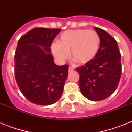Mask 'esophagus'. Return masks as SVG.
Listing matches in <instances>:
<instances>
[{"label": "esophagus", "mask_w": 132, "mask_h": 132, "mask_svg": "<svg viewBox=\"0 0 132 132\" xmlns=\"http://www.w3.org/2000/svg\"><path fill=\"white\" fill-rule=\"evenodd\" d=\"M72 70H74V68L72 66H69L68 67V72H72Z\"/></svg>", "instance_id": "esophagus-1"}]
</instances>
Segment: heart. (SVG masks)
I'll return each instance as SVG.
<instances>
[{"label": "heart", "mask_w": 132, "mask_h": 132, "mask_svg": "<svg viewBox=\"0 0 132 132\" xmlns=\"http://www.w3.org/2000/svg\"><path fill=\"white\" fill-rule=\"evenodd\" d=\"M101 38L96 31L88 29L68 30L62 33L57 42L52 45L57 59L63 61L70 56L80 64H88L94 59L100 48Z\"/></svg>", "instance_id": "obj_1"}]
</instances>
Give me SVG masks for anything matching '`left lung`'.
I'll use <instances>...</instances> for the list:
<instances>
[{"label":"left lung","instance_id":"1","mask_svg":"<svg viewBox=\"0 0 132 132\" xmlns=\"http://www.w3.org/2000/svg\"><path fill=\"white\" fill-rule=\"evenodd\" d=\"M94 28L101 38L99 51L94 60L75 70L79 75L81 94L89 100L96 101L108 98L116 90L122 66L116 40L103 29Z\"/></svg>","mask_w":132,"mask_h":132}]
</instances>
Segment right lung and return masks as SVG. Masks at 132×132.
<instances>
[{"label": "right lung", "mask_w": 132, "mask_h": 132, "mask_svg": "<svg viewBox=\"0 0 132 132\" xmlns=\"http://www.w3.org/2000/svg\"><path fill=\"white\" fill-rule=\"evenodd\" d=\"M60 29L34 28L20 38L14 56L15 78L22 94L33 103L53 104L64 90L68 66H57L50 46Z\"/></svg>", "instance_id": "1"}]
</instances>
